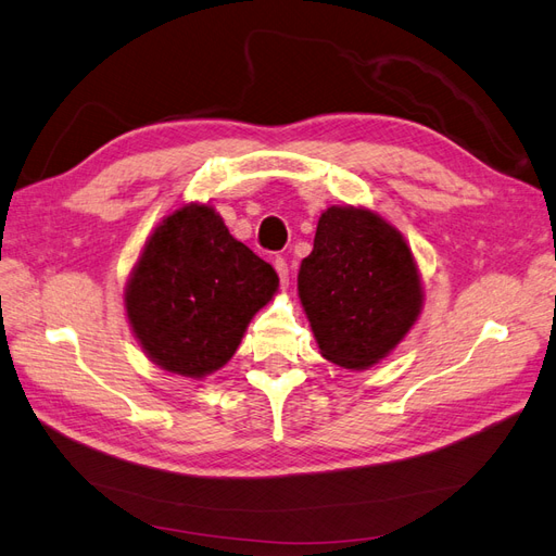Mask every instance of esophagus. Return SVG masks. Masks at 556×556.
<instances>
[{"mask_svg": "<svg viewBox=\"0 0 556 556\" xmlns=\"http://www.w3.org/2000/svg\"><path fill=\"white\" fill-rule=\"evenodd\" d=\"M274 266H276V274L280 278V285H282V288H288V285H290V266H288V262H285L282 257H278L274 262Z\"/></svg>", "mask_w": 556, "mask_h": 556, "instance_id": "34e87169", "label": "esophagus"}]
</instances>
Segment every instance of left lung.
I'll return each instance as SVG.
<instances>
[{"instance_id": "1", "label": "left lung", "mask_w": 556, "mask_h": 556, "mask_svg": "<svg viewBox=\"0 0 556 556\" xmlns=\"http://www.w3.org/2000/svg\"><path fill=\"white\" fill-rule=\"evenodd\" d=\"M296 290L319 355L350 371L390 357L425 306L413 250L366 206L323 211Z\"/></svg>"}]
</instances>
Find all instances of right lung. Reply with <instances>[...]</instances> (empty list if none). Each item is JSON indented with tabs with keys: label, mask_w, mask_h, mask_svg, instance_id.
<instances>
[{
	"label": "right lung",
	"mask_w": 556,
	"mask_h": 556,
	"mask_svg": "<svg viewBox=\"0 0 556 556\" xmlns=\"http://www.w3.org/2000/svg\"><path fill=\"white\" fill-rule=\"evenodd\" d=\"M278 292L271 264L229 233L211 204H182L153 229L125 285V311L146 357L201 380L233 357Z\"/></svg>",
	"instance_id": "1"
}]
</instances>
